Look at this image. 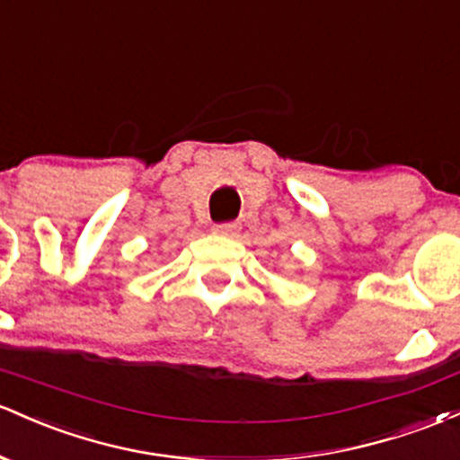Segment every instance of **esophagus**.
Returning <instances> with one entry per match:
<instances>
[{
    "instance_id": "obj_1",
    "label": "esophagus",
    "mask_w": 460,
    "mask_h": 460,
    "mask_svg": "<svg viewBox=\"0 0 460 460\" xmlns=\"http://www.w3.org/2000/svg\"><path fill=\"white\" fill-rule=\"evenodd\" d=\"M239 224H232V221H226V224H215L213 232L215 234H224V236H236L239 234Z\"/></svg>"
}]
</instances>
